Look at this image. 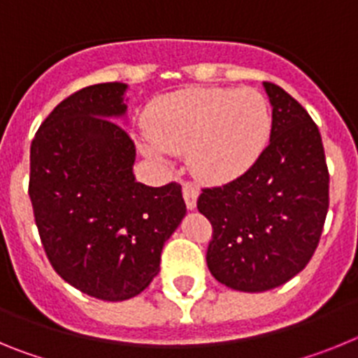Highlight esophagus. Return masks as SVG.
<instances>
[{
  "label": "esophagus",
  "instance_id": "obj_1",
  "mask_svg": "<svg viewBox=\"0 0 358 358\" xmlns=\"http://www.w3.org/2000/svg\"><path fill=\"white\" fill-rule=\"evenodd\" d=\"M182 197H185L186 208H188V210H195V208H197L199 192L194 188V186L188 185V182L182 186Z\"/></svg>",
  "mask_w": 358,
  "mask_h": 358
}]
</instances>
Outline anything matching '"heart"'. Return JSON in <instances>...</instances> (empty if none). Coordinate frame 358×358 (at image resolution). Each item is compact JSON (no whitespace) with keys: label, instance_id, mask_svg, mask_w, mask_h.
I'll return each mask as SVG.
<instances>
[{"label":"heart","instance_id":"obj_1","mask_svg":"<svg viewBox=\"0 0 358 358\" xmlns=\"http://www.w3.org/2000/svg\"><path fill=\"white\" fill-rule=\"evenodd\" d=\"M145 123L143 156L166 164L169 154L188 152L195 179L226 185L260 157L273 118L267 98L252 87H192L154 100Z\"/></svg>","mask_w":358,"mask_h":358}]
</instances>
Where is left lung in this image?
<instances>
[{
    "label": "left lung",
    "instance_id": "1",
    "mask_svg": "<svg viewBox=\"0 0 358 358\" xmlns=\"http://www.w3.org/2000/svg\"><path fill=\"white\" fill-rule=\"evenodd\" d=\"M273 106L271 141L235 181L204 188L197 208L213 226L206 262L215 280L265 292L301 273L328 213V176L317 125L280 85L264 82Z\"/></svg>",
    "mask_w": 358,
    "mask_h": 358
}]
</instances>
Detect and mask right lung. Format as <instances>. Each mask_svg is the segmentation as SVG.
<instances>
[{
    "label": "right lung",
    "mask_w": 358,
    "mask_h": 358,
    "mask_svg": "<svg viewBox=\"0 0 358 358\" xmlns=\"http://www.w3.org/2000/svg\"><path fill=\"white\" fill-rule=\"evenodd\" d=\"M122 82L62 100L30 147V195L41 242L57 274L80 292L123 301L159 273L161 251L186 215L181 186L136 181L134 141L115 122Z\"/></svg>",
    "instance_id": "1"
}]
</instances>
